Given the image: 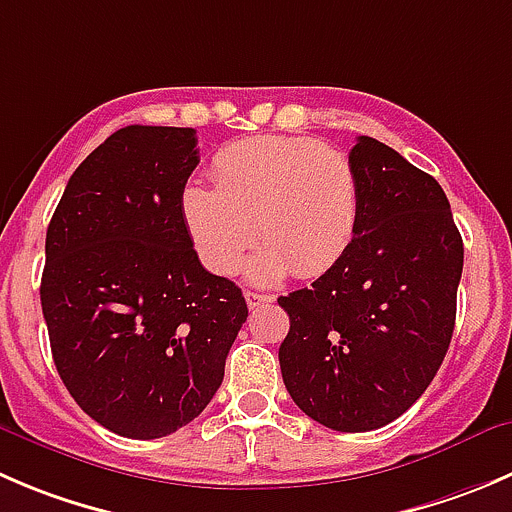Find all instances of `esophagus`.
Masks as SVG:
<instances>
[{
	"instance_id": "1",
	"label": "esophagus",
	"mask_w": 512,
	"mask_h": 512,
	"mask_svg": "<svg viewBox=\"0 0 512 512\" xmlns=\"http://www.w3.org/2000/svg\"><path fill=\"white\" fill-rule=\"evenodd\" d=\"M245 300H247V307L250 310H257V307L267 305V302H272L270 295H262V292H245Z\"/></svg>"
}]
</instances>
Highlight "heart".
I'll return each mask as SVG.
<instances>
[{
	"mask_svg": "<svg viewBox=\"0 0 512 512\" xmlns=\"http://www.w3.org/2000/svg\"><path fill=\"white\" fill-rule=\"evenodd\" d=\"M215 187L190 182L180 212L200 260L232 275L257 240L250 265L262 285L287 272L317 277L347 252L360 222V180L345 152L310 137H252L217 152Z\"/></svg>",
	"mask_w": 512,
	"mask_h": 512,
	"instance_id": "1",
	"label": "heart"
}]
</instances>
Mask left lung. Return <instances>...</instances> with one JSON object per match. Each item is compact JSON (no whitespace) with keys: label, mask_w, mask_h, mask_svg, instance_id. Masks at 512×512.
I'll return each mask as SVG.
<instances>
[{"label":"left lung","mask_w":512,"mask_h":512,"mask_svg":"<svg viewBox=\"0 0 512 512\" xmlns=\"http://www.w3.org/2000/svg\"><path fill=\"white\" fill-rule=\"evenodd\" d=\"M360 222L290 315L280 370L297 408L340 433L398 420L428 390L455 327L463 237L443 187L393 147L357 137Z\"/></svg>","instance_id":"obj_1"}]
</instances>
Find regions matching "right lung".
<instances>
[{"mask_svg":"<svg viewBox=\"0 0 512 512\" xmlns=\"http://www.w3.org/2000/svg\"><path fill=\"white\" fill-rule=\"evenodd\" d=\"M197 162L192 127H122L74 170L47 227L39 297L54 365L122 438L192 423L247 320L242 290L202 267L182 220Z\"/></svg>","mask_w":512,"mask_h":512,"instance_id":"right-lung-1","label":"right lung"}]
</instances>
